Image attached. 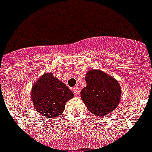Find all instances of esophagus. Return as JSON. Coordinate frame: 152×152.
I'll use <instances>...</instances> for the list:
<instances>
[{
	"label": "esophagus",
	"instance_id": "esophagus-1",
	"mask_svg": "<svg viewBox=\"0 0 152 152\" xmlns=\"http://www.w3.org/2000/svg\"><path fill=\"white\" fill-rule=\"evenodd\" d=\"M73 92L76 96H78V95L80 94V90H79V88H77V87H75V88H73Z\"/></svg>",
	"mask_w": 152,
	"mask_h": 152
}]
</instances>
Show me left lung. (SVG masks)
Returning <instances> with one entry per match:
<instances>
[{
  "instance_id": "8db88e82",
  "label": "left lung",
  "mask_w": 152,
  "mask_h": 152,
  "mask_svg": "<svg viewBox=\"0 0 152 152\" xmlns=\"http://www.w3.org/2000/svg\"><path fill=\"white\" fill-rule=\"evenodd\" d=\"M85 88L80 97L88 110L96 117H103L115 110L121 100L122 90L116 78L99 69L86 74Z\"/></svg>"
}]
</instances>
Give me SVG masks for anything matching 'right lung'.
Here are the masks:
<instances>
[{"mask_svg":"<svg viewBox=\"0 0 152 152\" xmlns=\"http://www.w3.org/2000/svg\"><path fill=\"white\" fill-rule=\"evenodd\" d=\"M31 100L39 115L48 119L63 113L65 104L74 94L52 72L45 73L36 80L31 89Z\"/></svg>","mask_w":152,"mask_h":152,"instance_id":"1","label":"right lung"}]
</instances>
